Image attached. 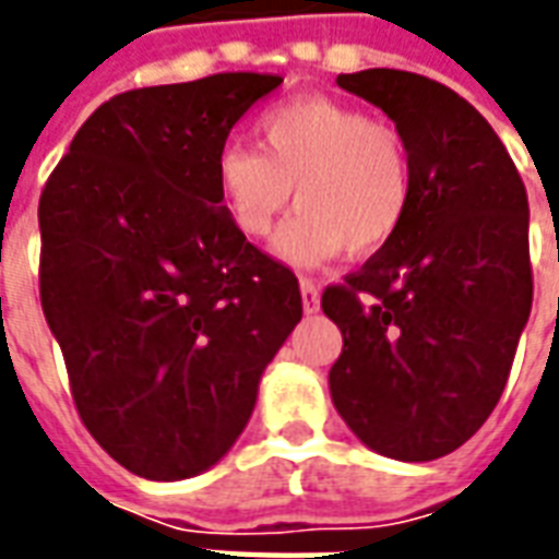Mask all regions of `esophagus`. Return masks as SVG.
Returning <instances> with one entry per match:
<instances>
[{
  "mask_svg": "<svg viewBox=\"0 0 559 559\" xmlns=\"http://www.w3.org/2000/svg\"><path fill=\"white\" fill-rule=\"evenodd\" d=\"M299 290H302L305 314H314L317 308H320V290H317V284L311 278H302L299 281Z\"/></svg>",
  "mask_w": 559,
  "mask_h": 559,
  "instance_id": "obj_1",
  "label": "esophagus"
}]
</instances>
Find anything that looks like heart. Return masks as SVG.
<instances>
[{"mask_svg": "<svg viewBox=\"0 0 559 559\" xmlns=\"http://www.w3.org/2000/svg\"><path fill=\"white\" fill-rule=\"evenodd\" d=\"M257 148L224 146L215 188L233 230L266 239L293 203L278 236L293 266H323L344 251L371 257L404 227L413 206V158L399 128L356 104L302 95L254 122Z\"/></svg>", "mask_w": 559, "mask_h": 559, "instance_id": "b5f03b06", "label": "heart"}]
</instances>
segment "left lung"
<instances>
[{
    "label": "left lung",
    "instance_id": "obj_1",
    "mask_svg": "<svg viewBox=\"0 0 559 559\" xmlns=\"http://www.w3.org/2000/svg\"><path fill=\"white\" fill-rule=\"evenodd\" d=\"M338 86L404 134L413 206L383 251L323 290L344 335L329 392L368 449L433 461L479 431L509 380L533 305L527 191L493 128L443 83L368 68Z\"/></svg>",
    "mask_w": 559,
    "mask_h": 559
}]
</instances>
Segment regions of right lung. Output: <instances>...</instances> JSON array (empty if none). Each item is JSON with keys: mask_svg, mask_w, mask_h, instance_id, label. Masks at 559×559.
Returning a JSON list of instances; mask_svg holds the SVG:
<instances>
[{"mask_svg": "<svg viewBox=\"0 0 559 559\" xmlns=\"http://www.w3.org/2000/svg\"><path fill=\"white\" fill-rule=\"evenodd\" d=\"M278 86L233 71L122 92L44 185L47 326L83 425L143 479L218 464L302 320L296 275L233 230L215 188L230 128Z\"/></svg>", "mask_w": 559, "mask_h": 559, "instance_id": "obj_1", "label": "right lung"}]
</instances>
